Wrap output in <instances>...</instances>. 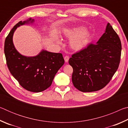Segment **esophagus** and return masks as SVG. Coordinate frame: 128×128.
Listing matches in <instances>:
<instances>
[{
    "label": "esophagus",
    "instance_id": "esophagus-1",
    "mask_svg": "<svg viewBox=\"0 0 128 128\" xmlns=\"http://www.w3.org/2000/svg\"><path fill=\"white\" fill-rule=\"evenodd\" d=\"M69 59V57L68 56H66L64 57V60H65V62H68Z\"/></svg>",
    "mask_w": 128,
    "mask_h": 128
}]
</instances>
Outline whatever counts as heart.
Segmentation results:
<instances>
[{
    "mask_svg": "<svg viewBox=\"0 0 128 128\" xmlns=\"http://www.w3.org/2000/svg\"><path fill=\"white\" fill-rule=\"evenodd\" d=\"M85 31V27H76L66 29L64 32V36L69 40H73L77 38L70 42V46L76 51H80L85 48L89 40L90 33Z\"/></svg>",
    "mask_w": 128,
    "mask_h": 128,
    "instance_id": "b5f03b06",
    "label": "heart"
}]
</instances>
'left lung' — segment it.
I'll return each instance as SVG.
<instances>
[{
    "mask_svg": "<svg viewBox=\"0 0 128 128\" xmlns=\"http://www.w3.org/2000/svg\"><path fill=\"white\" fill-rule=\"evenodd\" d=\"M121 43L110 23L96 44L73 54L69 60L73 85L82 92L102 89L109 83L120 64Z\"/></svg>",
    "mask_w": 128,
    "mask_h": 128,
    "instance_id": "obj_1",
    "label": "left lung"
}]
</instances>
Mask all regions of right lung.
Masks as SVG:
<instances>
[{
	"label": "right lung",
	"mask_w": 128,
	"mask_h": 128,
	"mask_svg": "<svg viewBox=\"0 0 128 128\" xmlns=\"http://www.w3.org/2000/svg\"><path fill=\"white\" fill-rule=\"evenodd\" d=\"M34 19L21 21L10 30L4 42V54L8 69L20 85L28 91L38 92L51 85L58 70L64 63L61 53L43 50L33 57L23 56L16 50L13 36L17 27L34 22Z\"/></svg>",
	"instance_id": "1"
}]
</instances>
